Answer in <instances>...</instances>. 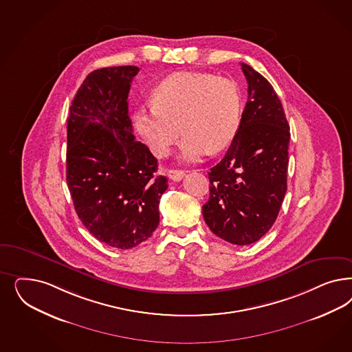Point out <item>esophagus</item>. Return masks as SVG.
I'll return each instance as SVG.
<instances>
[{
    "mask_svg": "<svg viewBox=\"0 0 352 352\" xmlns=\"http://www.w3.org/2000/svg\"><path fill=\"white\" fill-rule=\"evenodd\" d=\"M167 175H168V177H170V180H173V182H180L182 177H184V170H167Z\"/></svg>",
    "mask_w": 352,
    "mask_h": 352,
    "instance_id": "esophagus-1",
    "label": "esophagus"
}]
</instances>
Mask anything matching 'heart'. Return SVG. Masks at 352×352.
Wrapping results in <instances>:
<instances>
[{
    "label": "heart",
    "instance_id": "b5f03b06",
    "mask_svg": "<svg viewBox=\"0 0 352 352\" xmlns=\"http://www.w3.org/2000/svg\"><path fill=\"white\" fill-rule=\"evenodd\" d=\"M153 103L137 110L135 123L158 157L168 154L182 131L185 137L180 158L185 162H197L208 150L227 148L237 135L242 98L233 80L204 72H177L159 82Z\"/></svg>",
    "mask_w": 352,
    "mask_h": 352
}]
</instances>
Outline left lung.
Here are the masks:
<instances>
[{
	"label": "left lung",
	"instance_id": "1",
	"mask_svg": "<svg viewBox=\"0 0 352 352\" xmlns=\"http://www.w3.org/2000/svg\"><path fill=\"white\" fill-rule=\"evenodd\" d=\"M248 102L227 154L208 172L210 199L204 221L234 245L261 239L276 221L287 188L290 128L268 80L241 63Z\"/></svg>",
	"mask_w": 352,
	"mask_h": 352
}]
</instances>
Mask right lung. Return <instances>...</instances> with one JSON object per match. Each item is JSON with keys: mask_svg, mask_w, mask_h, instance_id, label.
<instances>
[{"mask_svg": "<svg viewBox=\"0 0 352 352\" xmlns=\"http://www.w3.org/2000/svg\"><path fill=\"white\" fill-rule=\"evenodd\" d=\"M140 69L104 67L82 81L67 120L68 189L84 227L106 245L128 250L158 228L168 188L158 160L135 140L128 93Z\"/></svg>", "mask_w": 352, "mask_h": 352, "instance_id": "add662e5", "label": "right lung"}]
</instances>
